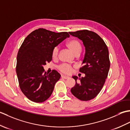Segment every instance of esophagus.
<instances>
[{
  "label": "esophagus",
  "instance_id": "esophagus-1",
  "mask_svg": "<svg viewBox=\"0 0 130 130\" xmlns=\"http://www.w3.org/2000/svg\"><path fill=\"white\" fill-rule=\"evenodd\" d=\"M61 78L62 79H68L69 78V77L67 76H64V75H61Z\"/></svg>",
  "mask_w": 130,
  "mask_h": 130
}]
</instances>
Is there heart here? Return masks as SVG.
<instances>
[{"instance_id": "b5f03b06", "label": "heart", "mask_w": 130, "mask_h": 130, "mask_svg": "<svg viewBox=\"0 0 130 130\" xmlns=\"http://www.w3.org/2000/svg\"><path fill=\"white\" fill-rule=\"evenodd\" d=\"M67 46L70 50L72 51L75 55L80 54L82 51V46L79 41L76 39H71L67 43ZM59 49L57 46H55L52 49V57L55 59L59 55ZM61 72L64 74H70L73 70V67L67 63H62L57 67Z\"/></svg>"}]
</instances>
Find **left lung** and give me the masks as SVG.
I'll return each mask as SVG.
<instances>
[{
    "mask_svg": "<svg viewBox=\"0 0 130 130\" xmlns=\"http://www.w3.org/2000/svg\"><path fill=\"white\" fill-rule=\"evenodd\" d=\"M74 37L81 40L85 47V54L79 71L85 74L79 78L73 76L76 84L71 92L80 100L90 101L101 92L106 82L110 68L109 52L103 39L93 31L87 29L69 32Z\"/></svg>",
    "mask_w": 130,
    "mask_h": 130,
    "instance_id": "left-lung-1",
    "label": "left lung"
}]
</instances>
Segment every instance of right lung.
<instances>
[{
	"instance_id": "right-lung-1",
	"label": "right lung",
	"mask_w": 130,
	"mask_h": 130,
	"mask_svg": "<svg viewBox=\"0 0 130 130\" xmlns=\"http://www.w3.org/2000/svg\"><path fill=\"white\" fill-rule=\"evenodd\" d=\"M69 36L67 32L38 28L24 39L18 52L16 72L21 90L30 101L41 103L51 96L61 76L54 70L48 74L43 66L52 60L54 47Z\"/></svg>"
}]
</instances>
